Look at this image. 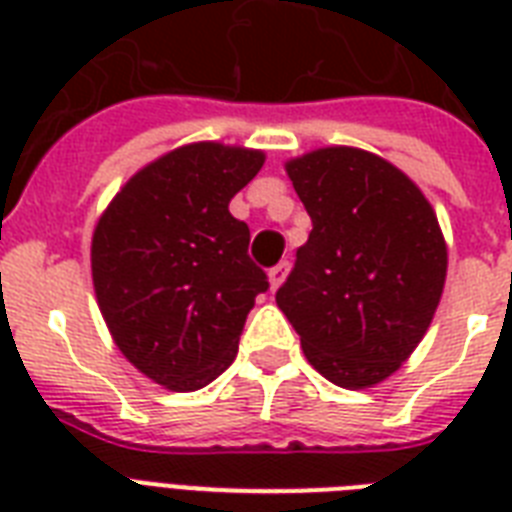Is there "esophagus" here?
I'll list each match as a JSON object with an SVG mask.
<instances>
[{
  "label": "esophagus",
  "instance_id": "34e87169",
  "mask_svg": "<svg viewBox=\"0 0 512 512\" xmlns=\"http://www.w3.org/2000/svg\"><path fill=\"white\" fill-rule=\"evenodd\" d=\"M289 273V263L287 260H281L279 265H273L271 271H268V281H271V292H276V289L284 284V279H287Z\"/></svg>",
  "mask_w": 512,
  "mask_h": 512
}]
</instances>
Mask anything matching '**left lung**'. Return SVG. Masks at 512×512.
<instances>
[{"mask_svg":"<svg viewBox=\"0 0 512 512\" xmlns=\"http://www.w3.org/2000/svg\"><path fill=\"white\" fill-rule=\"evenodd\" d=\"M287 175L313 231L276 303L316 372L372 388L412 356L441 303L438 217L404 172L361 148H316Z\"/></svg>","mask_w":512,"mask_h":512,"instance_id":"8db88e82","label":"left lung"}]
</instances>
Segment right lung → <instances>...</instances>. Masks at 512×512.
<instances>
[{
	"label": "right lung",
	"instance_id": "add662e5",
	"mask_svg": "<svg viewBox=\"0 0 512 512\" xmlns=\"http://www.w3.org/2000/svg\"><path fill=\"white\" fill-rule=\"evenodd\" d=\"M263 151L188 143L122 185L92 233V284L116 348L148 380L188 393L236 358L265 273L228 204Z\"/></svg>",
	"mask_w": 512,
	"mask_h": 512
}]
</instances>
